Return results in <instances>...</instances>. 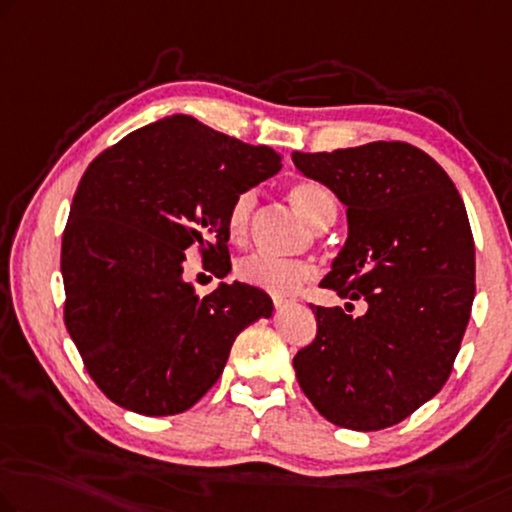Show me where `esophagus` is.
Returning <instances> with one entry per match:
<instances>
[{
  "label": "esophagus",
  "mask_w": 512,
  "mask_h": 512,
  "mask_svg": "<svg viewBox=\"0 0 512 512\" xmlns=\"http://www.w3.org/2000/svg\"><path fill=\"white\" fill-rule=\"evenodd\" d=\"M287 303H289L287 296H273V305H276V308H282V305H287Z\"/></svg>",
  "instance_id": "34e87169"
}]
</instances>
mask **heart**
Returning a JSON list of instances; mask_svg holds the SVG:
<instances>
[{
    "instance_id": "1",
    "label": "heart",
    "mask_w": 512,
    "mask_h": 512,
    "mask_svg": "<svg viewBox=\"0 0 512 512\" xmlns=\"http://www.w3.org/2000/svg\"><path fill=\"white\" fill-rule=\"evenodd\" d=\"M287 197L312 227L331 225L335 216H338V202H335L331 190H326L317 181H294L287 188ZM255 202V190H243V193L234 197L230 209H227V234H230L234 243L246 241ZM234 273L241 282L262 289V292L292 294L305 282L315 280L317 269L308 259H276L255 253L239 259L234 266Z\"/></svg>"
}]
</instances>
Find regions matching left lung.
<instances>
[{"instance_id":"left-lung-1","label":"left lung","mask_w":512,"mask_h":512,"mask_svg":"<svg viewBox=\"0 0 512 512\" xmlns=\"http://www.w3.org/2000/svg\"><path fill=\"white\" fill-rule=\"evenodd\" d=\"M292 160L347 207V243L322 287L368 303L361 317L310 303L317 335L294 356L296 379L326 421L384 430L453 372L476 294L467 209L444 167L407 142Z\"/></svg>"}]
</instances>
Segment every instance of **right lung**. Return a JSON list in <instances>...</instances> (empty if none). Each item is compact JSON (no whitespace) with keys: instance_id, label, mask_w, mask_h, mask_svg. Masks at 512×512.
<instances>
[{"instance_id":"1","label":"right lung","mask_w":512,"mask_h":512,"mask_svg":"<svg viewBox=\"0 0 512 512\" xmlns=\"http://www.w3.org/2000/svg\"><path fill=\"white\" fill-rule=\"evenodd\" d=\"M278 170L271 147L188 114L91 160L61 236V276L64 324L105 398L144 416L181 414L223 375L236 335L271 317L269 296L243 282L195 294L183 262L197 253L227 276V209Z\"/></svg>"}]
</instances>
